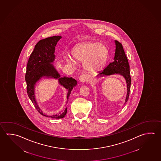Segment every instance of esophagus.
I'll return each mask as SVG.
<instances>
[{
    "instance_id": "34e87169",
    "label": "esophagus",
    "mask_w": 161,
    "mask_h": 161,
    "mask_svg": "<svg viewBox=\"0 0 161 161\" xmlns=\"http://www.w3.org/2000/svg\"><path fill=\"white\" fill-rule=\"evenodd\" d=\"M87 79V76L86 74H82L79 77V80L81 82H85Z\"/></svg>"
}]
</instances>
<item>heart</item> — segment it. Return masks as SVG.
I'll list each match as a JSON object with an SVG mask.
<instances>
[{"mask_svg": "<svg viewBox=\"0 0 161 161\" xmlns=\"http://www.w3.org/2000/svg\"><path fill=\"white\" fill-rule=\"evenodd\" d=\"M107 49L105 46L97 42H87L80 45L74 50L73 56L77 61L85 62V69L90 72L99 70L105 63L107 57ZM68 64L75 65L70 57L66 58Z\"/></svg>", "mask_w": 161, "mask_h": 161, "instance_id": "1", "label": "heart"}]
</instances>
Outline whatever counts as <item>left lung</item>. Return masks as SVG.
I'll list each match as a JSON object with an SVG mask.
<instances>
[{
    "label": "left lung",
    "instance_id": "1",
    "mask_svg": "<svg viewBox=\"0 0 161 161\" xmlns=\"http://www.w3.org/2000/svg\"><path fill=\"white\" fill-rule=\"evenodd\" d=\"M115 44L116 50L114 53V61L108 64L102 71H100L97 76H108L114 74H120L122 75L125 79L127 85V94L125 100V104L129 99L131 85L129 65L122 44L116 40H115Z\"/></svg>",
    "mask_w": 161,
    "mask_h": 161
}]
</instances>
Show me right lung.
<instances>
[{
  "label": "right lung",
  "instance_id": "add662e5",
  "mask_svg": "<svg viewBox=\"0 0 161 161\" xmlns=\"http://www.w3.org/2000/svg\"><path fill=\"white\" fill-rule=\"evenodd\" d=\"M61 38V36H55L38 41L29 57L25 74L26 91L29 99L40 114L52 119H62L64 117L67 113V107L65 108L64 111L59 112L58 114L48 116L43 114L36 100L35 85L43 76L58 79L59 85L68 90V101L71 92L76 86L77 82L71 77H61L53 64H51L55 59V47Z\"/></svg>",
  "mask_w": 161,
  "mask_h": 161
}]
</instances>
